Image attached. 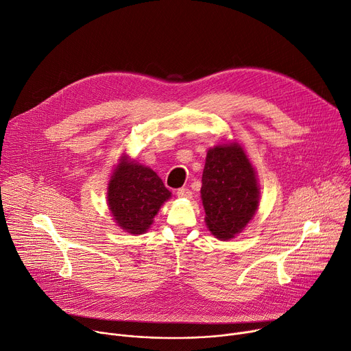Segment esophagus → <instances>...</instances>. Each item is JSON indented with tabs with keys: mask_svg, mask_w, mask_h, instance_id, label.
I'll use <instances>...</instances> for the list:
<instances>
[{
	"mask_svg": "<svg viewBox=\"0 0 351 351\" xmlns=\"http://www.w3.org/2000/svg\"><path fill=\"white\" fill-rule=\"evenodd\" d=\"M180 198H193V193L191 190H188V188H178L177 193H176Z\"/></svg>",
	"mask_w": 351,
	"mask_h": 351,
	"instance_id": "34e87169",
	"label": "esophagus"
}]
</instances>
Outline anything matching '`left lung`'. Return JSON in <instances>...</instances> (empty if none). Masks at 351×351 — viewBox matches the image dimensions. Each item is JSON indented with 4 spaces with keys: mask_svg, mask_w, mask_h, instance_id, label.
I'll use <instances>...</instances> for the list:
<instances>
[{
    "mask_svg": "<svg viewBox=\"0 0 351 351\" xmlns=\"http://www.w3.org/2000/svg\"><path fill=\"white\" fill-rule=\"evenodd\" d=\"M201 197L205 222L218 239L240 233L258 208L256 173L240 145L217 146L208 152Z\"/></svg>",
    "mask_w": 351,
    "mask_h": 351,
    "instance_id": "1",
    "label": "left lung"
}]
</instances>
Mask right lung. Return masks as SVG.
Returning a JSON list of instances; mask_svg holds the SVG:
<instances>
[{
    "label": "right lung",
    "mask_w": 351,
    "mask_h": 351,
    "mask_svg": "<svg viewBox=\"0 0 351 351\" xmlns=\"http://www.w3.org/2000/svg\"><path fill=\"white\" fill-rule=\"evenodd\" d=\"M171 197L160 177L149 167L122 158L108 184V206L117 223L132 234L146 232L160 206Z\"/></svg>",
    "instance_id": "right-lung-1"
}]
</instances>
